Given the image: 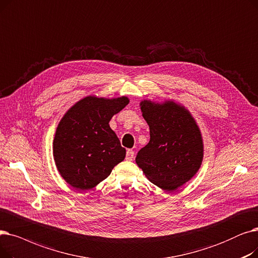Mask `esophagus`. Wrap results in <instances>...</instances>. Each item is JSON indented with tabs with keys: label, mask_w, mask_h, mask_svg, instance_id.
<instances>
[{
	"label": "esophagus",
	"mask_w": 258,
	"mask_h": 258,
	"mask_svg": "<svg viewBox=\"0 0 258 258\" xmlns=\"http://www.w3.org/2000/svg\"><path fill=\"white\" fill-rule=\"evenodd\" d=\"M133 158H134V151L131 150V149H128L127 153H126V159L130 162V161H132Z\"/></svg>",
	"instance_id": "esophagus-1"
}]
</instances>
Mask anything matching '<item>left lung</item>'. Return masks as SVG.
Listing matches in <instances>:
<instances>
[{
    "instance_id": "8db88e82",
    "label": "left lung",
    "mask_w": 258,
    "mask_h": 258,
    "mask_svg": "<svg viewBox=\"0 0 258 258\" xmlns=\"http://www.w3.org/2000/svg\"><path fill=\"white\" fill-rule=\"evenodd\" d=\"M149 125L150 141L136 158L146 177L166 191L189 181L201 168L204 143L200 127L182 105L172 100L140 104Z\"/></svg>"
}]
</instances>
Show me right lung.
<instances>
[{"instance_id": "obj_1", "label": "right lung", "mask_w": 258, "mask_h": 258, "mask_svg": "<svg viewBox=\"0 0 258 258\" xmlns=\"http://www.w3.org/2000/svg\"><path fill=\"white\" fill-rule=\"evenodd\" d=\"M129 104L127 96H86L59 120L53 140L55 166L78 191L89 190L107 178L126 156L109 121Z\"/></svg>"}]
</instances>
